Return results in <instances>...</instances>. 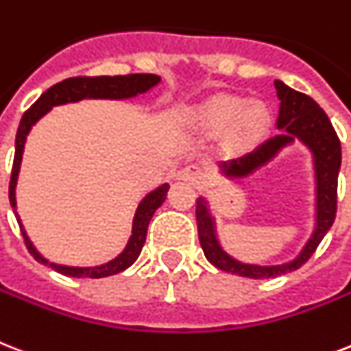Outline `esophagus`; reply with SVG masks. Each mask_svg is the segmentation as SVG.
Masks as SVG:
<instances>
[{
    "mask_svg": "<svg viewBox=\"0 0 351 351\" xmlns=\"http://www.w3.org/2000/svg\"><path fill=\"white\" fill-rule=\"evenodd\" d=\"M178 178L193 185H202L205 182V173L196 164H189L178 173Z\"/></svg>",
    "mask_w": 351,
    "mask_h": 351,
    "instance_id": "esophagus-1",
    "label": "esophagus"
}]
</instances>
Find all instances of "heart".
Returning a JSON list of instances; mask_svg holds the SVG:
<instances>
[{
	"label": "heart",
	"instance_id": "heart-1",
	"mask_svg": "<svg viewBox=\"0 0 351 351\" xmlns=\"http://www.w3.org/2000/svg\"><path fill=\"white\" fill-rule=\"evenodd\" d=\"M269 121V111L261 102H249L241 97H220L195 111V122L200 130L215 135L234 130V135L243 142L263 135Z\"/></svg>",
	"mask_w": 351,
	"mask_h": 351
}]
</instances>
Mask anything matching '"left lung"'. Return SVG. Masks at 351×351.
Segmentation results:
<instances>
[{
    "instance_id": "obj_1",
    "label": "left lung",
    "mask_w": 351,
    "mask_h": 351,
    "mask_svg": "<svg viewBox=\"0 0 351 351\" xmlns=\"http://www.w3.org/2000/svg\"><path fill=\"white\" fill-rule=\"evenodd\" d=\"M274 86L279 99V115L276 126L281 130V133L265 141L261 146L247 155L223 162L220 166L221 175L229 180L247 178L259 167L274 160L285 147L292 146L295 141L301 142L312 153L315 178V225L308 241L304 243L301 252L287 263H243L221 249L218 236H216V220L215 216L210 215L209 202L205 200L204 196H198L196 200L198 238H200L205 258L209 259L216 269L250 279L276 278V276L298 270L314 254L317 245L332 227L335 213H337V178L339 169H341V142H339L337 133L333 130L328 115L319 108L312 97L295 92L281 81H274Z\"/></svg>"
}]
</instances>
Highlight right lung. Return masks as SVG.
<instances>
[{
	"mask_svg": "<svg viewBox=\"0 0 351 351\" xmlns=\"http://www.w3.org/2000/svg\"><path fill=\"white\" fill-rule=\"evenodd\" d=\"M162 79L153 73H131V75H101V77H70L64 79L62 82H57L52 88H48L47 92L43 93L32 106L28 108L19 122L18 135H16V153H14V164H12V175H10V184H8V200L12 205L14 215L18 218L19 229L25 238V245L30 250V254L36 258V261L43 265L52 267L53 270L61 272L70 278H106V276L119 274L122 270L135 263L138 254H141L144 241H146L147 225L151 218L155 215V210L164 204L169 191V184L158 185L156 189L147 193L141 200L138 207L133 216V227H131V236L128 240L126 247L121 254L113 258L108 263L95 265V267H68V265H59L53 261H48L45 256L37 252L30 238L27 236V230L23 227L21 218L16 213V185H18L19 167H21L23 151H25V142L27 136L36 126V122L45 117L53 106H61L68 102H79L82 99H113V101H124V99H133V97L141 95V93L149 92L151 88H155Z\"/></svg>",
	"mask_w": 351,
	"mask_h": 351,
	"instance_id": "add662e5",
	"label": "right lung"
}]
</instances>
